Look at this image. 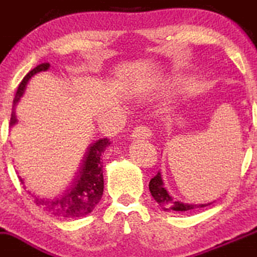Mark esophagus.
<instances>
[{
    "mask_svg": "<svg viewBox=\"0 0 257 257\" xmlns=\"http://www.w3.org/2000/svg\"><path fill=\"white\" fill-rule=\"evenodd\" d=\"M152 136V131L149 126L144 125V124H141V125H137L136 128H134L133 133H132V137L133 138H149V137Z\"/></svg>",
    "mask_w": 257,
    "mask_h": 257,
    "instance_id": "34e87169",
    "label": "esophagus"
}]
</instances>
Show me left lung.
Instances as JSON below:
<instances>
[{
  "label": "left lung",
  "mask_w": 257,
  "mask_h": 257,
  "mask_svg": "<svg viewBox=\"0 0 257 257\" xmlns=\"http://www.w3.org/2000/svg\"><path fill=\"white\" fill-rule=\"evenodd\" d=\"M149 191H151L154 200L158 202V205L164 211H181V212H187L189 210L206 207V206L211 205V203H206V205H189V203L174 201L172 198V196L167 192V189L163 187V181H162V177L159 172L149 182Z\"/></svg>",
  "instance_id": "1"
}]
</instances>
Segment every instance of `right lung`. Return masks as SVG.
<instances>
[{
	"instance_id": "1",
	"label": "right lung",
	"mask_w": 257,
	"mask_h": 257,
	"mask_svg": "<svg viewBox=\"0 0 257 257\" xmlns=\"http://www.w3.org/2000/svg\"><path fill=\"white\" fill-rule=\"evenodd\" d=\"M49 68V62H42L26 74V76L20 83L16 95H15L14 108L22 96V94L25 93L27 81L31 79V76H34L36 73H40V71L47 70ZM16 121V114L12 109L10 124L14 125ZM109 144H110V142L108 138H101L96 141L95 143H91L86 151L85 156H84L80 169L71 182L70 187L66 188L60 197L52 198V200L35 196L34 202L36 203V206L46 211L47 213H51V215L62 218L83 217V216L90 213L103 196L104 178L101 154L104 153Z\"/></svg>"
}]
</instances>
